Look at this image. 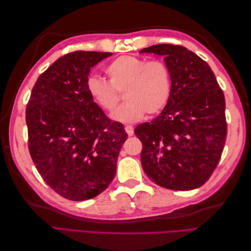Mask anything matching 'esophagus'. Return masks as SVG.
Listing matches in <instances>:
<instances>
[{"instance_id":"34e87169","label":"esophagus","mask_w":251,"mask_h":251,"mask_svg":"<svg viewBox=\"0 0 251 251\" xmlns=\"http://www.w3.org/2000/svg\"><path fill=\"white\" fill-rule=\"evenodd\" d=\"M125 131L127 132V135L130 137V136L134 135V127L130 126V125H127V126H125Z\"/></svg>"}]
</instances>
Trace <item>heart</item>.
<instances>
[{
    "instance_id": "b5f03b06",
    "label": "heart",
    "mask_w": 251,
    "mask_h": 251,
    "mask_svg": "<svg viewBox=\"0 0 251 251\" xmlns=\"http://www.w3.org/2000/svg\"><path fill=\"white\" fill-rule=\"evenodd\" d=\"M109 82L90 77L87 90L95 103L112 111L119 103V93L124 92L127 102L111 114L115 122L136 123L148 112L155 114L165 108L172 94V75L162 60L147 61L135 56H121L104 68Z\"/></svg>"
}]
</instances>
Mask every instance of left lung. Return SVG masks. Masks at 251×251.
<instances>
[{
	"mask_svg": "<svg viewBox=\"0 0 251 251\" xmlns=\"http://www.w3.org/2000/svg\"><path fill=\"white\" fill-rule=\"evenodd\" d=\"M140 52L163 56L172 75V94L162 113L135 129L143 147V170L162 188H200L226 145L225 95L208 63L185 47L159 44Z\"/></svg>",
	"mask_w": 251,
	"mask_h": 251,
	"instance_id": "1",
	"label": "left lung"
}]
</instances>
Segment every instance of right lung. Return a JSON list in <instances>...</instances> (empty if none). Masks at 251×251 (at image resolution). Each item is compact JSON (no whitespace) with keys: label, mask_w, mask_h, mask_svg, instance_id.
I'll list each match as a JSON object with an SVG mask.
<instances>
[{"label":"right lung","mask_w":251,"mask_h":251,"mask_svg":"<svg viewBox=\"0 0 251 251\" xmlns=\"http://www.w3.org/2000/svg\"><path fill=\"white\" fill-rule=\"evenodd\" d=\"M111 52L73 51L37 78L25 110L29 151L37 172L71 201L99 195L113 180L124 126L111 122L87 90L90 69Z\"/></svg>","instance_id":"1"}]
</instances>
